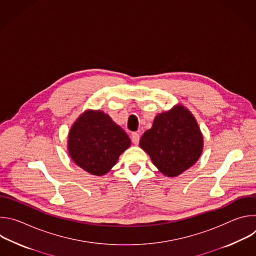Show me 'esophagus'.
<instances>
[{
  "label": "esophagus",
  "mask_w": 256,
  "mask_h": 256,
  "mask_svg": "<svg viewBox=\"0 0 256 256\" xmlns=\"http://www.w3.org/2000/svg\"><path fill=\"white\" fill-rule=\"evenodd\" d=\"M132 142L134 144H138V142H140V134H136V132H132Z\"/></svg>",
  "instance_id": "obj_1"
}]
</instances>
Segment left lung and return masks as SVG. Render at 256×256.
<instances>
[{"label":"left lung","mask_w":256,"mask_h":256,"mask_svg":"<svg viewBox=\"0 0 256 256\" xmlns=\"http://www.w3.org/2000/svg\"><path fill=\"white\" fill-rule=\"evenodd\" d=\"M140 147L161 173L175 177L198 160L204 138L194 116L178 104L155 118L152 128L142 136Z\"/></svg>","instance_id":"obj_1"}]
</instances>
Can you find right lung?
<instances>
[{
  "label": "right lung",
  "mask_w": 256,
  "mask_h": 256,
  "mask_svg": "<svg viewBox=\"0 0 256 256\" xmlns=\"http://www.w3.org/2000/svg\"><path fill=\"white\" fill-rule=\"evenodd\" d=\"M130 146L126 132L108 114L87 110L68 132V151L79 167L90 174H106Z\"/></svg>",
  "instance_id": "add662e5"
}]
</instances>
